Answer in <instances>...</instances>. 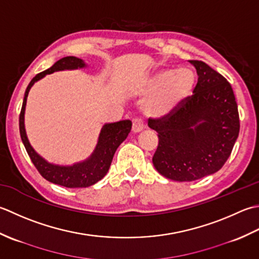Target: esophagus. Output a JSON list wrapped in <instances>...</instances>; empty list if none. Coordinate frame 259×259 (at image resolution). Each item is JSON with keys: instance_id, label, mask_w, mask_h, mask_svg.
Segmentation results:
<instances>
[{"instance_id": "1", "label": "esophagus", "mask_w": 259, "mask_h": 259, "mask_svg": "<svg viewBox=\"0 0 259 259\" xmlns=\"http://www.w3.org/2000/svg\"><path fill=\"white\" fill-rule=\"evenodd\" d=\"M144 128V120L141 117H136L133 119V126H132V130H133L134 133H139Z\"/></svg>"}]
</instances>
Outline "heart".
<instances>
[{
  "mask_svg": "<svg viewBox=\"0 0 259 259\" xmlns=\"http://www.w3.org/2000/svg\"><path fill=\"white\" fill-rule=\"evenodd\" d=\"M194 83L196 75L190 68L159 71L147 83V91L155 93L145 102V112L152 116L170 113L191 94Z\"/></svg>",
  "mask_w": 259,
  "mask_h": 259,
  "instance_id": "heart-1",
  "label": "heart"
}]
</instances>
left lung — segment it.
<instances>
[{
  "label": "left lung",
  "instance_id": "left-lung-1",
  "mask_svg": "<svg viewBox=\"0 0 259 259\" xmlns=\"http://www.w3.org/2000/svg\"><path fill=\"white\" fill-rule=\"evenodd\" d=\"M191 96L170 113L150 118L159 136L153 165L174 181H194L219 171L231 154L240 123L234 91L227 79L200 60Z\"/></svg>",
  "mask_w": 259,
  "mask_h": 259
}]
</instances>
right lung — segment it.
<instances>
[{
    "mask_svg": "<svg viewBox=\"0 0 259 259\" xmlns=\"http://www.w3.org/2000/svg\"><path fill=\"white\" fill-rule=\"evenodd\" d=\"M82 67H85V62L79 59V58L65 57L58 60L49 69L42 71L33 77L28 87H26L19 118L21 139H22L25 150L28 152L30 159L36 167V170L39 171V173L46 180L66 188H86L102 180L109 170L110 163L113 161V156L116 150L125 141L132 130V122L128 119L106 124L103 127L102 132H100L98 144L94 154L91 156V159L72 166H58L50 164V163L46 162L34 152L29 143L24 130V108L30 88L32 87L35 81L45 77L47 73L63 69H76V68Z\"/></svg>",
    "mask_w": 259,
    "mask_h": 259,
    "instance_id": "1",
    "label": "right lung"
}]
</instances>
